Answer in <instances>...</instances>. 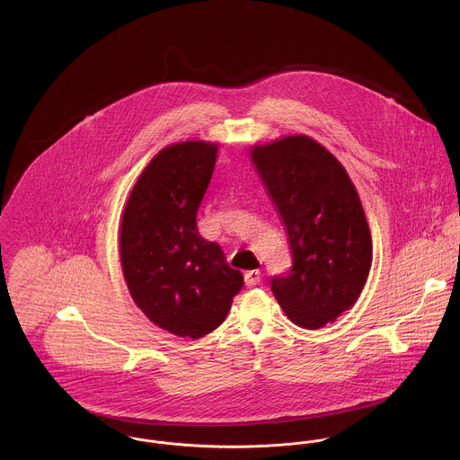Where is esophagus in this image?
<instances>
[{"mask_svg":"<svg viewBox=\"0 0 460 460\" xmlns=\"http://www.w3.org/2000/svg\"><path fill=\"white\" fill-rule=\"evenodd\" d=\"M245 283L248 287H255L261 283V271L259 270H250L245 271Z\"/></svg>","mask_w":460,"mask_h":460,"instance_id":"34e87169","label":"esophagus"}]
</instances>
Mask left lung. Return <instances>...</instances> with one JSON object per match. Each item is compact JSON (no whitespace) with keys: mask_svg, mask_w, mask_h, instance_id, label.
Masks as SVG:
<instances>
[{"mask_svg":"<svg viewBox=\"0 0 460 460\" xmlns=\"http://www.w3.org/2000/svg\"><path fill=\"white\" fill-rule=\"evenodd\" d=\"M252 163L287 229L292 266L271 290L294 323L318 329L349 310L367 280L371 233L340 161L303 137L255 145Z\"/></svg>","mask_w":460,"mask_h":460,"instance_id":"obj_1","label":"left lung"}]
</instances>
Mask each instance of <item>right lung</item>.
Returning <instances> with one entry per match:
<instances>
[{
	"label": "right lung",
	"instance_id": "obj_1",
	"mask_svg": "<svg viewBox=\"0 0 460 460\" xmlns=\"http://www.w3.org/2000/svg\"><path fill=\"white\" fill-rule=\"evenodd\" d=\"M215 161V143L163 148L133 187L120 224V262L135 303L155 325L192 340L224 322L243 285L220 245L198 231Z\"/></svg>",
	"mask_w": 460,
	"mask_h": 460
}]
</instances>
